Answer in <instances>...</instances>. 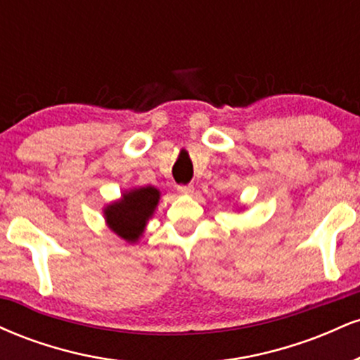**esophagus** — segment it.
Segmentation results:
<instances>
[{"label":"esophagus","mask_w":360,"mask_h":360,"mask_svg":"<svg viewBox=\"0 0 360 360\" xmlns=\"http://www.w3.org/2000/svg\"><path fill=\"white\" fill-rule=\"evenodd\" d=\"M194 188L191 184H184V186H177V193L179 194H193Z\"/></svg>","instance_id":"esophagus-1"}]
</instances>
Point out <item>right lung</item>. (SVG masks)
Returning <instances> with one entry per match:
<instances>
[{"label": "right lung", "instance_id": "right-lung-1", "mask_svg": "<svg viewBox=\"0 0 360 360\" xmlns=\"http://www.w3.org/2000/svg\"><path fill=\"white\" fill-rule=\"evenodd\" d=\"M160 200L155 186H139L122 193L118 200L103 208L106 226L128 243H137L143 237L147 223L154 217Z\"/></svg>", "mask_w": 360, "mask_h": 360}]
</instances>
